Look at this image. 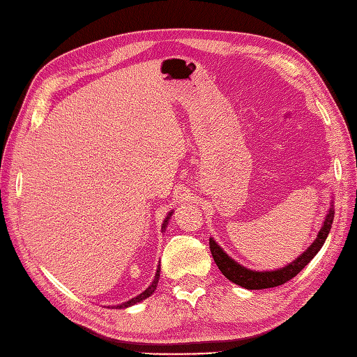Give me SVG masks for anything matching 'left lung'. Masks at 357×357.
I'll return each mask as SVG.
<instances>
[{
	"mask_svg": "<svg viewBox=\"0 0 357 357\" xmlns=\"http://www.w3.org/2000/svg\"><path fill=\"white\" fill-rule=\"evenodd\" d=\"M333 219H335V210L330 208L327 218H325L322 229L317 234V238L314 239V242L312 245L307 248V252L302 253L298 259L294 262L288 264L287 267L280 268V270H275V271H253L248 270L245 267H242L238 262H234L231 257L227 256L222 248L219 247L213 239H210V252L211 256L218 265V268L221 270L222 275L231 280V282L238 284L244 288H248V290H262V288H271V287H278L282 285L288 280L293 279L298 273L305 267V265L313 259L316 256V253L319 252L322 248L325 239H327L328 233L331 230V224Z\"/></svg>",
	"mask_w": 357,
	"mask_h": 357,
	"instance_id": "1",
	"label": "left lung"
}]
</instances>
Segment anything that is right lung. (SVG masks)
I'll return each instance as SVG.
<instances>
[{"instance_id": "1", "label": "right lung", "mask_w": 357, "mask_h": 357, "mask_svg": "<svg viewBox=\"0 0 357 357\" xmlns=\"http://www.w3.org/2000/svg\"><path fill=\"white\" fill-rule=\"evenodd\" d=\"M170 216H172V215H169V216H167V218H165V221H164V224H162V229H165V227H167V221H169V219H170ZM159 271H161V270H159V267H158V270H156V275H155V280H153V282H151V285H150V287L147 288V290H146V291H144V293H141L139 296H136V298H133V299H130V301H127V302H124V304H121V305H118L116 308H126V307H130V305L136 304V302H141L142 299H146V298H149V296H150V294H153V291L156 290L158 280H159Z\"/></svg>"}]
</instances>
